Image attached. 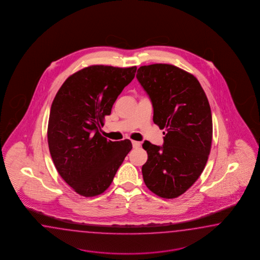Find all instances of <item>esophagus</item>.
I'll list each match as a JSON object with an SVG mask.
<instances>
[{"instance_id": "1", "label": "esophagus", "mask_w": 260, "mask_h": 260, "mask_svg": "<svg viewBox=\"0 0 260 260\" xmlns=\"http://www.w3.org/2000/svg\"><path fill=\"white\" fill-rule=\"evenodd\" d=\"M132 144H133V148H139L141 146V143L137 141H132Z\"/></svg>"}]
</instances>
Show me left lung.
<instances>
[{
	"instance_id": "left-lung-1",
	"label": "left lung",
	"mask_w": 260,
	"mask_h": 260,
	"mask_svg": "<svg viewBox=\"0 0 260 260\" xmlns=\"http://www.w3.org/2000/svg\"><path fill=\"white\" fill-rule=\"evenodd\" d=\"M136 77L148 94L153 121L163 134L157 146L144 141L148 158L142 167L144 184L163 199L184 194L201 176L213 138L206 94L196 77L171 64L141 66Z\"/></svg>"
}]
</instances>
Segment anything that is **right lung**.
I'll return each mask as SVG.
<instances>
[{
	"label": "right lung",
	"instance_id": "obj_1",
	"mask_svg": "<svg viewBox=\"0 0 260 260\" xmlns=\"http://www.w3.org/2000/svg\"><path fill=\"white\" fill-rule=\"evenodd\" d=\"M137 67L92 65L69 76L53 101L47 142L61 178L81 196H98L109 187L132 150L129 140L112 142L101 127Z\"/></svg>",
	"mask_w": 260,
	"mask_h": 260
}]
</instances>
